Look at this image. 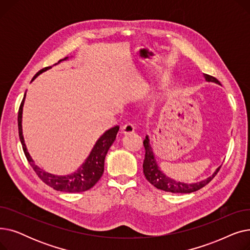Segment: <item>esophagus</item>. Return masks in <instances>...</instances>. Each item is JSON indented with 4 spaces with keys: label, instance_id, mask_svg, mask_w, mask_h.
Wrapping results in <instances>:
<instances>
[{
    "label": "esophagus",
    "instance_id": "esophagus-1",
    "mask_svg": "<svg viewBox=\"0 0 250 250\" xmlns=\"http://www.w3.org/2000/svg\"><path fill=\"white\" fill-rule=\"evenodd\" d=\"M122 132L124 134H130V133H134L135 132V126L132 123L127 122L126 124H125L123 126H122Z\"/></svg>",
    "mask_w": 250,
    "mask_h": 250
}]
</instances>
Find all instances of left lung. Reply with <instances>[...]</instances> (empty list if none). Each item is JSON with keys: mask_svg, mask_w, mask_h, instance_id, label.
Here are the masks:
<instances>
[{"mask_svg": "<svg viewBox=\"0 0 250 250\" xmlns=\"http://www.w3.org/2000/svg\"><path fill=\"white\" fill-rule=\"evenodd\" d=\"M204 77L208 82H215L217 84H220V82L213 76L205 74ZM143 144L146 150L145 159H144V163H143L144 174H145L146 179L151 183L152 186H154L156 188L164 190V191L173 192V193H190V192L199 190L205 186H207L208 183L216 176V174L219 172V170L221 168L220 166L212 176H209L208 178L200 182L183 183V182L175 181L174 179L166 176L160 170V167L158 166V164H157V161L155 159L154 152L150 145V140L148 136H146V139L144 140Z\"/></svg>", "mask_w": 250, "mask_h": 250, "instance_id": "obj_1", "label": "left lung"}]
</instances>
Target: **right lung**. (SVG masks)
Here are the masks:
<instances>
[{
	"instance_id": "add662e5",
	"label": "right lung",
	"mask_w": 250,
	"mask_h": 250,
	"mask_svg": "<svg viewBox=\"0 0 250 250\" xmlns=\"http://www.w3.org/2000/svg\"><path fill=\"white\" fill-rule=\"evenodd\" d=\"M67 59H68V57L62 59V60H60L59 62L62 61L67 60ZM50 68L51 67H46V68H43L42 70L39 71L33 77L32 81L39 74H42V72H44ZM24 99H25V95L20 104L19 111H18L19 138H20V142L22 144V148H23L26 158H27L29 164L33 168L37 176L41 178L45 183V185H47L48 187L52 188L56 190H59V191L81 192V191H85V190L90 189L91 188H93L103 174L105 156H106L108 149L113 144V142L116 138L118 129H120V126L115 125V126L110 127L98 139L93 149H92L89 156L87 157V159L80 167L77 169V171H75L74 173L68 174V175H55V174L45 172L44 170L41 169L37 165H35L29 153L27 152V149H26L23 135H22V110H23Z\"/></svg>"
}]
</instances>
